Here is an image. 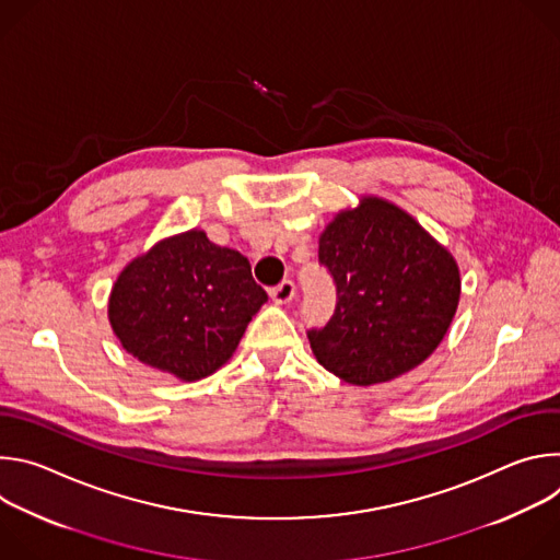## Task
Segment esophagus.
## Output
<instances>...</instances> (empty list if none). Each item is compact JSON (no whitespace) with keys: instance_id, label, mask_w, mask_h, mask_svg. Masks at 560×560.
<instances>
[{"instance_id":"esophagus-1","label":"esophagus","mask_w":560,"mask_h":560,"mask_svg":"<svg viewBox=\"0 0 560 560\" xmlns=\"http://www.w3.org/2000/svg\"><path fill=\"white\" fill-rule=\"evenodd\" d=\"M294 294H296V285H294V281H290V279L281 281L277 288L270 290V296H272V301H275L277 305L290 303V301L294 299Z\"/></svg>"}]
</instances>
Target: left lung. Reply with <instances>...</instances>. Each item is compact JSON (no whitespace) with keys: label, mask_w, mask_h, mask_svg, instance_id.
Instances as JSON below:
<instances>
[{"label":"left lung","mask_w":560,"mask_h":560,"mask_svg":"<svg viewBox=\"0 0 560 560\" xmlns=\"http://www.w3.org/2000/svg\"><path fill=\"white\" fill-rule=\"evenodd\" d=\"M318 264L337 285L324 328L307 330L328 372L374 385L423 363L443 341L460 296L454 257L401 208L363 197L318 238Z\"/></svg>","instance_id":"left-lung-1"}]
</instances>
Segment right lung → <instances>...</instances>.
Segmentation results:
<instances>
[{"instance_id":"right-lung-1","label":"right lung","mask_w":560,"mask_h":560,"mask_svg":"<svg viewBox=\"0 0 560 560\" xmlns=\"http://www.w3.org/2000/svg\"><path fill=\"white\" fill-rule=\"evenodd\" d=\"M266 301L242 253L212 244L203 230H188L121 270L108 318L137 361L199 381L232 357Z\"/></svg>"}]
</instances>
